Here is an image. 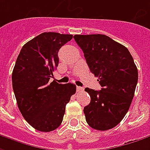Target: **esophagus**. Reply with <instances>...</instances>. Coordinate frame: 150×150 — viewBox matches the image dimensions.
<instances>
[{"mask_svg": "<svg viewBox=\"0 0 150 150\" xmlns=\"http://www.w3.org/2000/svg\"><path fill=\"white\" fill-rule=\"evenodd\" d=\"M83 90H84V88L83 87H81V86H76V91H77L78 92L83 91Z\"/></svg>", "mask_w": 150, "mask_h": 150, "instance_id": "esophagus-1", "label": "esophagus"}]
</instances>
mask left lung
<instances>
[{
  "instance_id": "1",
  "label": "left lung",
  "mask_w": 150,
  "mask_h": 150,
  "mask_svg": "<svg viewBox=\"0 0 150 150\" xmlns=\"http://www.w3.org/2000/svg\"><path fill=\"white\" fill-rule=\"evenodd\" d=\"M90 70L98 77L101 90L86 88L91 102L84 108L91 127L105 131L125 117L138 83V69L128 49L103 34L75 35Z\"/></svg>"
}]
</instances>
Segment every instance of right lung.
I'll return each instance as SVG.
<instances>
[{
	"mask_svg": "<svg viewBox=\"0 0 150 150\" xmlns=\"http://www.w3.org/2000/svg\"><path fill=\"white\" fill-rule=\"evenodd\" d=\"M73 38L71 34L42 33L23 45L12 71V87L21 113L41 132L60 126L65 106L76 86L50 82L59 64L58 52Z\"/></svg>",
	"mask_w": 150,
	"mask_h": 150,
	"instance_id": "1",
	"label": "right lung"
}]
</instances>
